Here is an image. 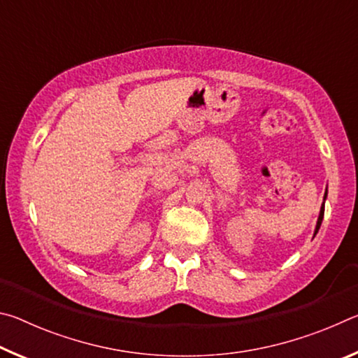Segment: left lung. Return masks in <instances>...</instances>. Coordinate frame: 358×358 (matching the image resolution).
I'll return each mask as SVG.
<instances>
[{"instance_id": "1", "label": "left lung", "mask_w": 358, "mask_h": 358, "mask_svg": "<svg viewBox=\"0 0 358 358\" xmlns=\"http://www.w3.org/2000/svg\"><path fill=\"white\" fill-rule=\"evenodd\" d=\"M325 197H327V191H325V196H324V201H325ZM324 205H325V202L322 203V207H320V211H319V217H317V222H316V229H314V237H316V234L319 232V229H320V224H322V220H324Z\"/></svg>"}]
</instances>
